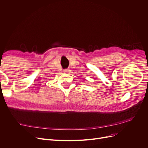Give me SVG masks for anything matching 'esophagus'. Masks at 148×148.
Masks as SVG:
<instances>
[{"mask_svg":"<svg viewBox=\"0 0 148 148\" xmlns=\"http://www.w3.org/2000/svg\"><path fill=\"white\" fill-rule=\"evenodd\" d=\"M69 71H70V69H69V68H66V69H65L64 70V71L65 73H69Z\"/></svg>","mask_w":148,"mask_h":148,"instance_id":"34e87169","label":"esophagus"}]
</instances>
